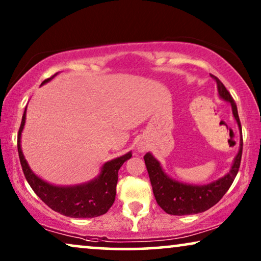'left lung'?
I'll return each instance as SVG.
<instances>
[{"label": "left lung", "instance_id": "8db88e82", "mask_svg": "<svg viewBox=\"0 0 261 261\" xmlns=\"http://www.w3.org/2000/svg\"><path fill=\"white\" fill-rule=\"evenodd\" d=\"M217 83V90L219 95L223 99H226L231 105L233 115L239 124L241 130V123L239 119L237 103L231 97L229 91L227 90L222 82L216 76H213ZM242 156V142L239 149V153L235 156L234 164L229 172L226 176L220 178L219 180L206 185H190L183 184L179 181L171 179L160 167V164L151 153H146L144 159L147 172L151 180L153 194H154L155 201L164 212L170 215H192V214H199L205 212L216 204L224 194L233 184L237 177L239 167H240Z\"/></svg>", "mask_w": 261, "mask_h": 261}]
</instances>
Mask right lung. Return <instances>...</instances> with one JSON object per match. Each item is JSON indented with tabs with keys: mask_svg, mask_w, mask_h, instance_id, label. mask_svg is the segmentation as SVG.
I'll return each instance as SVG.
<instances>
[{
	"mask_svg": "<svg viewBox=\"0 0 261 261\" xmlns=\"http://www.w3.org/2000/svg\"><path fill=\"white\" fill-rule=\"evenodd\" d=\"M55 76L56 74H53L52 77L45 80L42 84L52 80ZM24 120H26V108H24L22 121H21L19 133H17V152H19L24 177L38 197L52 210L69 217L91 219V217L101 216L108 212L115 201L116 184L117 178H119L117 174H119L120 167L126 160L132 158V153L128 152L127 154L107 162L102 166L99 176L91 181L76 185V187H55L35 176L24 159L20 145Z\"/></svg>",
	"mask_w": 261,
	"mask_h": 261,
	"instance_id": "obj_1",
	"label": "right lung"
}]
</instances>
